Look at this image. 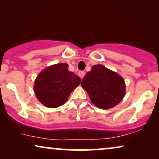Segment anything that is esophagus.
Here are the masks:
<instances>
[{
	"instance_id": "1",
	"label": "esophagus",
	"mask_w": 159,
	"mask_h": 159,
	"mask_svg": "<svg viewBox=\"0 0 159 159\" xmlns=\"http://www.w3.org/2000/svg\"><path fill=\"white\" fill-rule=\"evenodd\" d=\"M84 71H79V76H80V77L81 78V79H82V78L84 77Z\"/></svg>"
}]
</instances>
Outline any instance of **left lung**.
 <instances>
[{
    "instance_id": "left-lung-1",
    "label": "left lung",
    "mask_w": 159,
    "mask_h": 159,
    "mask_svg": "<svg viewBox=\"0 0 159 159\" xmlns=\"http://www.w3.org/2000/svg\"><path fill=\"white\" fill-rule=\"evenodd\" d=\"M81 85L97 107L108 109L120 102L125 94V84L118 74L103 65H94L84 75Z\"/></svg>"
}]
</instances>
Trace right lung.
Wrapping results in <instances>:
<instances>
[{
    "label": "right lung",
    "instance_id": "add662e5",
    "mask_svg": "<svg viewBox=\"0 0 159 159\" xmlns=\"http://www.w3.org/2000/svg\"><path fill=\"white\" fill-rule=\"evenodd\" d=\"M61 63L45 69L34 82V93L40 103L48 108L64 104L70 93L81 83V79Z\"/></svg>",
    "mask_w": 159,
    "mask_h": 159
}]
</instances>
